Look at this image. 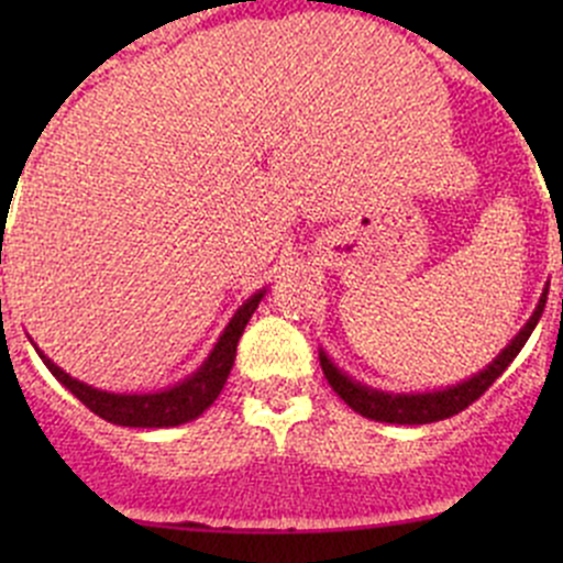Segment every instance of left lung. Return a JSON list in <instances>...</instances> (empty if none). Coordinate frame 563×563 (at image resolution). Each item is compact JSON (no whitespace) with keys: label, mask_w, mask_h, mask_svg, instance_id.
I'll list each match as a JSON object with an SVG mask.
<instances>
[{"label":"left lung","mask_w":563,"mask_h":563,"mask_svg":"<svg viewBox=\"0 0 563 563\" xmlns=\"http://www.w3.org/2000/svg\"><path fill=\"white\" fill-rule=\"evenodd\" d=\"M548 288L550 283H544L542 297H539L537 308H533L531 318L526 321V327L498 351L496 360L487 367H482L479 373H474L471 378L452 384V387L441 389H428V391H387L367 387V384L356 382L349 373L340 371L332 362V356L323 349H318V360H321V371L327 376L329 387L338 391L356 413L367 419H376V422H389V424H428L439 422V419H450L455 413L468 408L476 397L485 395V389L501 376L509 367V362L520 354V349L526 345V340L531 338L533 327L542 318L544 302H548Z\"/></svg>","instance_id":"left-lung-1"}]
</instances>
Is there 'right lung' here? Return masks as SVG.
Here are the masks:
<instances>
[{"label":"right lung","mask_w":563,"mask_h":563,"mask_svg":"<svg viewBox=\"0 0 563 563\" xmlns=\"http://www.w3.org/2000/svg\"><path fill=\"white\" fill-rule=\"evenodd\" d=\"M269 288H258L255 294H250L245 302L236 308V313L229 318L225 329L220 332L218 343L212 345V351L207 354V360L185 376L181 382L172 384L166 389L155 391H108L98 389L92 384H84L78 378H73L70 373L62 371L59 365H54V360L35 351L43 360V365L54 373L56 382L65 389H70L89 411H95L98 417H103L106 422L122 424V428H176V424L192 422V419L201 417L218 395L223 391L225 382H229V373L234 367L236 360V345H240L242 332H245L250 316L255 313L261 299L266 297Z\"/></svg>","instance_id":"add662e5"}]
</instances>
